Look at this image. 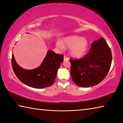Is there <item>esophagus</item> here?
Returning <instances> with one entry per match:
<instances>
[{
	"label": "esophagus",
	"instance_id": "esophagus-1",
	"mask_svg": "<svg viewBox=\"0 0 123 123\" xmlns=\"http://www.w3.org/2000/svg\"><path fill=\"white\" fill-rule=\"evenodd\" d=\"M64 61H67V60H69V58L66 57V56H64Z\"/></svg>",
	"mask_w": 123,
	"mask_h": 123
}]
</instances>
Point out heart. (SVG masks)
<instances>
[{"instance_id":"heart-1","label":"heart","mask_w":123,"mask_h":123,"mask_svg":"<svg viewBox=\"0 0 123 123\" xmlns=\"http://www.w3.org/2000/svg\"><path fill=\"white\" fill-rule=\"evenodd\" d=\"M56 45L60 50H63L66 47L69 48L70 53L75 57H81L86 54L88 43L86 38L78 36H70L57 40Z\"/></svg>"}]
</instances>
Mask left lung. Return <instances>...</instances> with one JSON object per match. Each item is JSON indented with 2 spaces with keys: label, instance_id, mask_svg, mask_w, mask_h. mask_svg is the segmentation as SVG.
Wrapping results in <instances>:
<instances>
[{
  "label": "left lung",
  "instance_id": "8db88e82",
  "mask_svg": "<svg viewBox=\"0 0 123 123\" xmlns=\"http://www.w3.org/2000/svg\"><path fill=\"white\" fill-rule=\"evenodd\" d=\"M112 59L111 49L105 39L101 37L94 41L84 57L79 60L70 59L73 81L81 87L98 84L109 73Z\"/></svg>",
  "mask_w": 123,
  "mask_h": 123
}]
</instances>
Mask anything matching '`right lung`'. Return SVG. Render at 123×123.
<instances>
[{
	"label": "right lung",
	"instance_id": "right-lung-1",
	"mask_svg": "<svg viewBox=\"0 0 123 123\" xmlns=\"http://www.w3.org/2000/svg\"><path fill=\"white\" fill-rule=\"evenodd\" d=\"M63 61V55L56 54L49 50L40 66L28 70L18 66L13 54L12 55V66L14 74L23 84L35 88H43L51 86Z\"/></svg>",
	"mask_w": 123,
	"mask_h": 123
}]
</instances>
